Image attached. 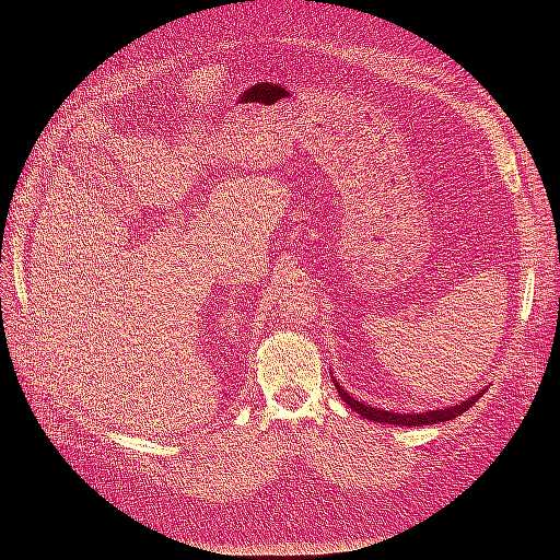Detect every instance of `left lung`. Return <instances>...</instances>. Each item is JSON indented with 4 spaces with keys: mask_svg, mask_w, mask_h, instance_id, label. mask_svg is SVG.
<instances>
[{
    "mask_svg": "<svg viewBox=\"0 0 560 560\" xmlns=\"http://www.w3.org/2000/svg\"><path fill=\"white\" fill-rule=\"evenodd\" d=\"M334 385H336V389H338V395H341V399L350 406L352 411H358L360 416H364V418H369V420H374V422H387V425H401V428L436 425V422L453 420V418H457L460 413H465L467 409H471V406L477 404L479 397L483 395V389H481L479 395L469 397V399L463 401V404H455V406H451V409H439V411H428V413H393V411L374 409V406L362 404V401H358L354 397H350V395L346 393V389H343L341 385H338L336 381H334Z\"/></svg>",
    "mask_w": 560,
    "mask_h": 560,
    "instance_id": "1",
    "label": "left lung"
}]
</instances>
